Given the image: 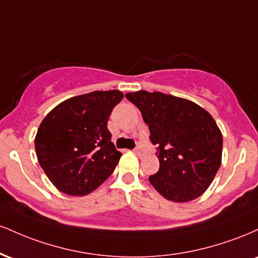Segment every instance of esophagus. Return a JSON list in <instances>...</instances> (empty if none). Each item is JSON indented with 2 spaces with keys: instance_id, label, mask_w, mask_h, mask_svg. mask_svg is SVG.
Listing matches in <instances>:
<instances>
[{
  "instance_id": "1",
  "label": "esophagus",
  "mask_w": 258,
  "mask_h": 258,
  "mask_svg": "<svg viewBox=\"0 0 258 258\" xmlns=\"http://www.w3.org/2000/svg\"><path fill=\"white\" fill-rule=\"evenodd\" d=\"M135 153L137 154L138 156H143V155H146V150H144L143 148H142V147H136V148H135Z\"/></svg>"
}]
</instances>
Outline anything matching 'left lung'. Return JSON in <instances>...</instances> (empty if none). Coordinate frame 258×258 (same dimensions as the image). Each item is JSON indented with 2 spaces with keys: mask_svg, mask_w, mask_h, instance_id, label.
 <instances>
[{
  "mask_svg": "<svg viewBox=\"0 0 258 258\" xmlns=\"http://www.w3.org/2000/svg\"><path fill=\"white\" fill-rule=\"evenodd\" d=\"M126 98L142 112L156 146L160 168L149 182L176 203L197 199L221 166L223 138L214 117L188 99L138 91Z\"/></svg>",
  "mask_w": 258,
  "mask_h": 258,
  "instance_id": "1",
  "label": "left lung"
}]
</instances>
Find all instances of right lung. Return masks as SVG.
<instances>
[{"label":"right lung","mask_w":258,"mask_h":258,"mask_svg":"<svg viewBox=\"0 0 258 258\" xmlns=\"http://www.w3.org/2000/svg\"><path fill=\"white\" fill-rule=\"evenodd\" d=\"M123 94L94 91L55 106L37 130L35 149L49 180L68 195H86L114 172L121 158L108 120Z\"/></svg>","instance_id":"add662e5"}]
</instances>
